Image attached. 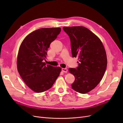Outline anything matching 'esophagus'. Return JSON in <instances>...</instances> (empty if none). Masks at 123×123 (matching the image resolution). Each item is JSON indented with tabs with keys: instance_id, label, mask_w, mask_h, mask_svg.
<instances>
[{
	"instance_id": "34e87169",
	"label": "esophagus",
	"mask_w": 123,
	"mask_h": 123,
	"mask_svg": "<svg viewBox=\"0 0 123 123\" xmlns=\"http://www.w3.org/2000/svg\"><path fill=\"white\" fill-rule=\"evenodd\" d=\"M62 71L64 73H67L68 70L67 68H62Z\"/></svg>"
}]
</instances>
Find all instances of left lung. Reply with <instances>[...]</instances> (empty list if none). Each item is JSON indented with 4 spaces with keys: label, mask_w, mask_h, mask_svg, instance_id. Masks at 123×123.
<instances>
[{
    "label": "left lung",
    "mask_w": 123,
    "mask_h": 123,
    "mask_svg": "<svg viewBox=\"0 0 123 123\" xmlns=\"http://www.w3.org/2000/svg\"><path fill=\"white\" fill-rule=\"evenodd\" d=\"M69 36L73 57L79 62L69 71L75 76L71 85L75 91L85 94L95 88L102 80L107 65L106 51L100 39L83 26L64 27Z\"/></svg>",
    "instance_id": "8db88e82"
}]
</instances>
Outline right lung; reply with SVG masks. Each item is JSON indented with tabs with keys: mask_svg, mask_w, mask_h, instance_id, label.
I'll use <instances>...</instances> for the list:
<instances>
[{
	"mask_svg": "<svg viewBox=\"0 0 123 123\" xmlns=\"http://www.w3.org/2000/svg\"><path fill=\"white\" fill-rule=\"evenodd\" d=\"M60 28H43L26 37L19 48L17 70L23 81L32 90L41 93L53 86L61 68L44 62L50 43L60 33Z\"/></svg>",
	"mask_w": 123,
	"mask_h": 123,
	"instance_id": "right-lung-1",
	"label": "right lung"
}]
</instances>
